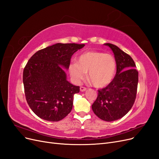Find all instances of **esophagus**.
<instances>
[{
	"label": "esophagus",
	"mask_w": 159,
	"mask_h": 159,
	"mask_svg": "<svg viewBox=\"0 0 159 159\" xmlns=\"http://www.w3.org/2000/svg\"><path fill=\"white\" fill-rule=\"evenodd\" d=\"M87 90V88H85V87H80V91H81V92H84V91Z\"/></svg>",
	"instance_id": "esophagus-1"
}]
</instances>
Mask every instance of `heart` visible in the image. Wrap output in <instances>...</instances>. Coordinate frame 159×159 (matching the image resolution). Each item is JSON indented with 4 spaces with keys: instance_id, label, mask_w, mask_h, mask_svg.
<instances>
[{
    "instance_id": "1",
    "label": "heart",
    "mask_w": 159,
    "mask_h": 159,
    "mask_svg": "<svg viewBox=\"0 0 159 159\" xmlns=\"http://www.w3.org/2000/svg\"><path fill=\"white\" fill-rule=\"evenodd\" d=\"M117 70L115 57L109 54L97 51L86 52L69 66L72 80L80 83L88 73V78L96 88H104L112 82Z\"/></svg>"
}]
</instances>
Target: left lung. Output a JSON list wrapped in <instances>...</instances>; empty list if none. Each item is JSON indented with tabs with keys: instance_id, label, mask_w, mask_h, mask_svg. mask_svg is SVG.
<instances>
[{
	"instance_id": "obj_1",
	"label": "left lung",
	"mask_w": 159,
	"mask_h": 159,
	"mask_svg": "<svg viewBox=\"0 0 159 159\" xmlns=\"http://www.w3.org/2000/svg\"><path fill=\"white\" fill-rule=\"evenodd\" d=\"M117 63V72L112 82L98 90L97 99L91 105L93 111L105 121L122 118L133 107L136 98L138 71L132 57L117 46L109 43Z\"/></svg>"
}]
</instances>
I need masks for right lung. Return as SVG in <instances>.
Wrapping results in <instances>:
<instances>
[{
	"instance_id": "right-lung-1",
	"label": "right lung",
	"mask_w": 159,
	"mask_h": 159,
	"mask_svg": "<svg viewBox=\"0 0 159 159\" xmlns=\"http://www.w3.org/2000/svg\"><path fill=\"white\" fill-rule=\"evenodd\" d=\"M85 44L57 43L36 52L23 71L27 103L38 117L59 121L73 107L74 95L80 87L67 80L71 56Z\"/></svg>"
}]
</instances>
